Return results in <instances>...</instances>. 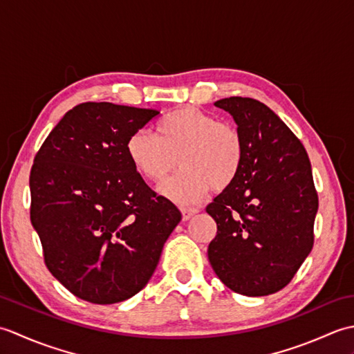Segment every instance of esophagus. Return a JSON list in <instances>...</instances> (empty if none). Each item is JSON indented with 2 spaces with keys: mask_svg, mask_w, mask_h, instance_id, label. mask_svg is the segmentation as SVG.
Returning a JSON list of instances; mask_svg holds the SVG:
<instances>
[{
  "mask_svg": "<svg viewBox=\"0 0 354 354\" xmlns=\"http://www.w3.org/2000/svg\"><path fill=\"white\" fill-rule=\"evenodd\" d=\"M198 213V208H181V214H183V221H189L192 217Z\"/></svg>",
  "mask_w": 354,
  "mask_h": 354,
  "instance_id": "1",
  "label": "esophagus"
}]
</instances>
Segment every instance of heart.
<instances>
[{"label": "heart", "mask_w": 354, "mask_h": 354, "mask_svg": "<svg viewBox=\"0 0 354 354\" xmlns=\"http://www.w3.org/2000/svg\"><path fill=\"white\" fill-rule=\"evenodd\" d=\"M132 167L147 181L160 183L181 170L158 190L179 205L198 204L209 190H225L236 181L245 158V142L236 126L221 123L194 108H179L155 124V137L135 131L126 140Z\"/></svg>", "instance_id": "1"}]
</instances>
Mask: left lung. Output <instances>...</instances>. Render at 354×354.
Returning a JSON list of instances; mask_svg holds the SVG:
<instances>
[{
  "mask_svg": "<svg viewBox=\"0 0 354 354\" xmlns=\"http://www.w3.org/2000/svg\"><path fill=\"white\" fill-rule=\"evenodd\" d=\"M214 106L234 118L245 158L236 181L207 207L217 223L208 260L232 292L270 295L292 280L313 246L318 194L309 156L265 103L228 97Z\"/></svg>",
  "mask_w": 354,
  "mask_h": 354,
  "instance_id": "1",
  "label": "left lung"
}]
</instances>
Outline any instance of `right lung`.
Wrapping results in <instances>:
<instances>
[{
  "instance_id": "obj_1",
  "label": "right lung",
  "mask_w": 354,
  "mask_h": 354,
  "mask_svg": "<svg viewBox=\"0 0 354 354\" xmlns=\"http://www.w3.org/2000/svg\"><path fill=\"white\" fill-rule=\"evenodd\" d=\"M156 109L88 102L50 132L30 171V221L53 277L73 295L114 304L138 293L181 221L126 155Z\"/></svg>"
}]
</instances>
